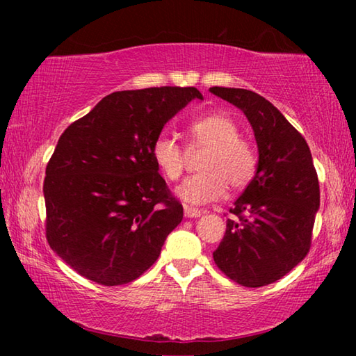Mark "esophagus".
<instances>
[{"label": "esophagus", "instance_id": "1", "mask_svg": "<svg viewBox=\"0 0 356 356\" xmlns=\"http://www.w3.org/2000/svg\"><path fill=\"white\" fill-rule=\"evenodd\" d=\"M184 215L186 218H197V216L202 215V210L196 209V207H191V206H185L184 207Z\"/></svg>", "mask_w": 356, "mask_h": 356}]
</instances>
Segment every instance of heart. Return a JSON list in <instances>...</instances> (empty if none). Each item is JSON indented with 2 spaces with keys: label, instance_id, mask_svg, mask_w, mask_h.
Returning a JSON list of instances; mask_svg holds the SVG:
<instances>
[{
  "label": "heart",
  "instance_id": "heart-1",
  "mask_svg": "<svg viewBox=\"0 0 356 356\" xmlns=\"http://www.w3.org/2000/svg\"><path fill=\"white\" fill-rule=\"evenodd\" d=\"M236 120L215 111L193 120L188 135L193 147L206 149L200 160V174L185 179L176 195L186 204H207L226 195L227 186L240 190L251 182L257 168V154L250 141L238 136ZM154 163L168 180H177L185 168V152L176 138L161 134L150 147Z\"/></svg>",
  "mask_w": 356,
  "mask_h": 356
}]
</instances>
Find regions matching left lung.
<instances>
[{"label": "left lung", "instance_id": "8db88e82", "mask_svg": "<svg viewBox=\"0 0 356 356\" xmlns=\"http://www.w3.org/2000/svg\"><path fill=\"white\" fill-rule=\"evenodd\" d=\"M242 110L259 150L254 177L229 210L226 234L213 261L229 280L262 287L281 280L311 248L321 206L308 143L267 99L248 89L210 88Z\"/></svg>", "mask_w": 356, "mask_h": 356}]
</instances>
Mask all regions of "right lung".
<instances>
[{
	"label": "right lung",
	"instance_id": "1",
	"mask_svg": "<svg viewBox=\"0 0 356 356\" xmlns=\"http://www.w3.org/2000/svg\"><path fill=\"white\" fill-rule=\"evenodd\" d=\"M202 100L196 88H147L102 99L70 124L47 165L50 248L102 286L135 281L184 218L150 147L165 124Z\"/></svg>",
	"mask_w": 356,
	"mask_h": 356
}]
</instances>
